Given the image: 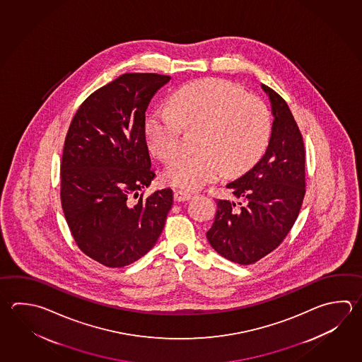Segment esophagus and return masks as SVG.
Here are the masks:
<instances>
[{
  "label": "esophagus",
  "mask_w": 362,
  "mask_h": 362,
  "mask_svg": "<svg viewBox=\"0 0 362 362\" xmlns=\"http://www.w3.org/2000/svg\"><path fill=\"white\" fill-rule=\"evenodd\" d=\"M193 196H194V194H193V193H189V192H174V199H175L177 202H185V201H189L191 198H193Z\"/></svg>",
  "instance_id": "esophagus-1"
}]
</instances>
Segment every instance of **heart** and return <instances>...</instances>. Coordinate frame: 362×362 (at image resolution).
I'll list each match as a JSON object with an SVG mask.
<instances>
[{"instance_id": "obj_1", "label": "heart", "mask_w": 362, "mask_h": 362, "mask_svg": "<svg viewBox=\"0 0 362 362\" xmlns=\"http://www.w3.org/2000/svg\"><path fill=\"white\" fill-rule=\"evenodd\" d=\"M170 110L158 109L146 123V139L157 157L169 160L179 148L183 128H199L198 152L179 155L165 169L171 185L194 191L223 171L246 170L267 147L270 116L267 106L232 83L205 79L177 89Z\"/></svg>"}]
</instances>
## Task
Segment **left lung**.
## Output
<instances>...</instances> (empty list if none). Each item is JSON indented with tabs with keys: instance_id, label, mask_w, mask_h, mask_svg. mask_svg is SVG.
<instances>
[{
	"instance_id": "obj_1",
	"label": "left lung",
	"mask_w": 362,
	"mask_h": 362,
	"mask_svg": "<svg viewBox=\"0 0 362 362\" xmlns=\"http://www.w3.org/2000/svg\"><path fill=\"white\" fill-rule=\"evenodd\" d=\"M269 97L274 122L267 152L245 175L228 183L237 202L216 199L218 211L206 233L216 252L250 265L274 251L298 216L305 197V147L286 101L259 84Z\"/></svg>"
}]
</instances>
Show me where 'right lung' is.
<instances>
[{"label":"right lung","mask_w":362,"mask_h":362,"mask_svg":"<svg viewBox=\"0 0 362 362\" xmlns=\"http://www.w3.org/2000/svg\"><path fill=\"white\" fill-rule=\"evenodd\" d=\"M170 76L129 73L97 89L69 127L62 205L78 247L107 267H123L156 245L173 206L165 188L134 201L156 177L146 142V110Z\"/></svg>","instance_id":"1"}]
</instances>
